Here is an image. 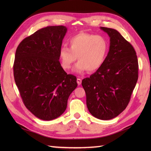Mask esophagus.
<instances>
[{
  "label": "esophagus",
  "mask_w": 151,
  "mask_h": 151,
  "mask_svg": "<svg viewBox=\"0 0 151 151\" xmlns=\"http://www.w3.org/2000/svg\"><path fill=\"white\" fill-rule=\"evenodd\" d=\"M76 82H77V84L78 85H81L82 83V80L81 78H77V80H76Z\"/></svg>",
  "instance_id": "obj_1"
}]
</instances>
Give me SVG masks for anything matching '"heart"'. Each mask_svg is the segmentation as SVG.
<instances>
[{"label": "heart", "instance_id": "obj_1", "mask_svg": "<svg viewBox=\"0 0 151 151\" xmlns=\"http://www.w3.org/2000/svg\"><path fill=\"white\" fill-rule=\"evenodd\" d=\"M69 48L61 47L59 58L62 68L69 70L77 59L74 71L93 72L103 65L108 49V43L103 36L81 32L70 37Z\"/></svg>", "mask_w": 151, "mask_h": 151}]
</instances>
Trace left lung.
Segmentation results:
<instances>
[{"label":"left lung","mask_w":151,"mask_h":151,"mask_svg":"<svg viewBox=\"0 0 151 151\" xmlns=\"http://www.w3.org/2000/svg\"><path fill=\"white\" fill-rule=\"evenodd\" d=\"M110 37V49L103 65L82 80L89 111L101 120L111 119L129 104L138 78L136 52L116 30L101 27Z\"/></svg>","instance_id":"obj_1"}]
</instances>
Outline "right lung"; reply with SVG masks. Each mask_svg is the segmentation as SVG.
Instances as JSON below:
<instances>
[{"label": "right lung", "mask_w": 151, "mask_h": 151, "mask_svg": "<svg viewBox=\"0 0 151 151\" xmlns=\"http://www.w3.org/2000/svg\"><path fill=\"white\" fill-rule=\"evenodd\" d=\"M67 29L50 26L22 40L14 64L15 84L25 106L40 119L50 121L66 110L76 77L67 75L59 62V50Z\"/></svg>", "instance_id": "1"}]
</instances>
